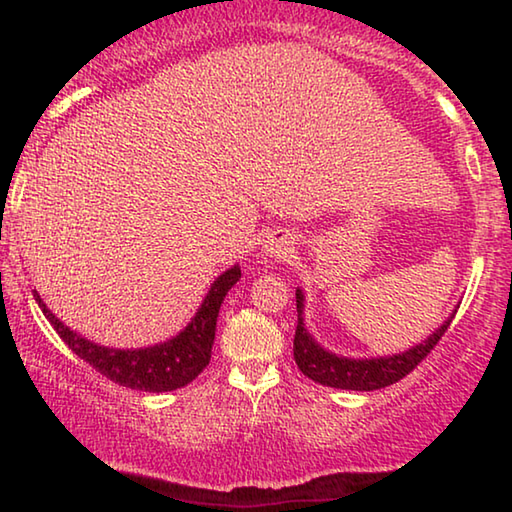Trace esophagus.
I'll return each instance as SVG.
<instances>
[{
	"label": "esophagus",
	"instance_id": "esophagus-1",
	"mask_svg": "<svg viewBox=\"0 0 512 512\" xmlns=\"http://www.w3.org/2000/svg\"><path fill=\"white\" fill-rule=\"evenodd\" d=\"M289 244L287 241H282V239H271V241H266V253L268 255H275V257H282V255H287L289 253Z\"/></svg>",
	"mask_w": 512,
	"mask_h": 512
}]
</instances>
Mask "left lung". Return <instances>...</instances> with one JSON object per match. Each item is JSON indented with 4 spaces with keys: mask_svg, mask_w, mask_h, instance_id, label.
Returning a JSON list of instances; mask_svg holds the SVG:
<instances>
[{
    "mask_svg": "<svg viewBox=\"0 0 512 512\" xmlns=\"http://www.w3.org/2000/svg\"><path fill=\"white\" fill-rule=\"evenodd\" d=\"M296 309H298V327L296 339H293V357H296L302 375L314 379L316 384L345 388V391H377L400 381L402 377L420 366L422 359L436 348L438 341L443 339L447 327L452 325L454 314L445 320V325L436 329L427 341L415 345L409 352L395 354V357H379V359H345L336 357L332 352H325L320 345L311 339L302 323V293L296 291Z\"/></svg>",
    "mask_w": 512,
    "mask_h": 512,
    "instance_id": "obj_1",
    "label": "left lung"
}]
</instances>
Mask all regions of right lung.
<instances>
[{
  "instance_id": "1",
  "label": "right lung",
  "mask_w": 512,
  "mask_h": 512,
  "mask_svg": "<svg viewBox=\"0 0 512 512\" xmlns=\"http://www.w3.org/2000/svg\"><path fill=\"white\" fill-rule=\"evenodd\" d=\"M239 277V266L225 271L221 277H216L214 287L207 293V298L203 300V305L198 309L192 323H189L176 339L144 350H112L85 341L83 336L72 332V329L65 327L54 314H51L36 291H33V298H36L42 314L47 316L51 327L56 329L67 348L72 350L76 357H81L85 363H90L99 375L115 381L119 386L133 388V391L164 393L187 386L189 381H194L205 370L207 363H210L216 332V316H219L225 293L235 287Z\"/></svg>"
}]
</instances>
